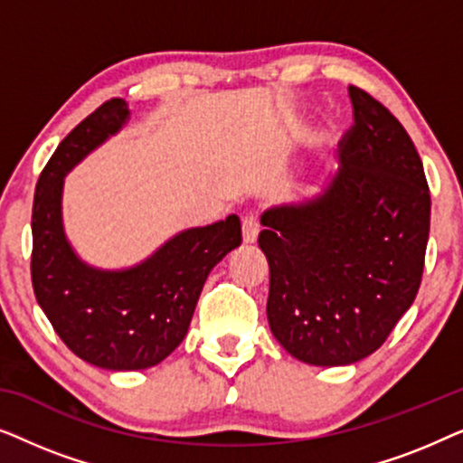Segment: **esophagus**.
Returning <instances> with one entry per match:
<instances>
[{
    "mask_svg": "<svg viewBox=\"0 0 463 463\" xmlns=\"http://www.w3.org/2000/svg\"><path fill=\"white\" fill-rule=\"evenodd\" d=\"M259 236V221L255 213H246L242 217V240L244 244H255Z\"/></svg>",
    "mask_w": 463,
    "mask_h": 463,
    "instance_id": "obj_1",
    "label": "esophagus"
}]
</instances>
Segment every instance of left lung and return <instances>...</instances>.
I'll return each instance as SVG.
<instances>
[{
    "mask_svg": "<svg viewBox=\"0 0 463 463\" xmlns=\"http://www.w3.org/2000/svg\"><path fill=\"white\" fill-rule=\"evenodd\" d=\"M354 126L314 198L263 213L268 320L290 356L345 366L379 350L413 306L430 236L421 157L385 107L347 88Z\"/></svg>",
    "mask_w": 463,
    "mask_h": 463,
    "instance_id": "8db88e82",
    "label": "left lung"
}]
</instances>
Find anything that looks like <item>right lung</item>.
<instances>
[{
	"mask_svg": "<svg viewBox=\"0 0 463 463\" xmlns=\"http://www.w3.org/2000/svg\"><path fill=\"white\" fill-rule=\"evenodd\" d=\"M130 111L111 99L62 138L35 187L31 280L50 325L75 356L100 369L162 363L185 339L208 274L242 242L236 214L183 230L126 269L88 265L62 227V185L75 164L122 130Z\"/></svg>",
	"mask_w": 463,
	"mask_h": 463,
	"instance_id": "right-lung-1",
	"label": "right lung"
}]
</instances>
